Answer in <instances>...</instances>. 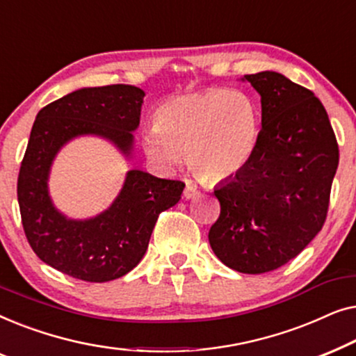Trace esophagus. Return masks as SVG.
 <instances>
[{
	"mask_svg": "<svg viewBox=\"0 0 356 356\" xmlns=\"http://www.w3.org/2000/svg\"><path fill=\"white\" fill-rule=\"evenodd\" d=\"M199 194L197 188L194 186L193 183H186V186H184V191H183V196L186 199H194Z\"/></svg>",
	"mask_w": 356,
	"mask_h": 356,
	"instance_id": "obj_1",
	"label": "esophagus"
}]
</instances>
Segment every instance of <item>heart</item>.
<instances>
[{
  "label": "heart",
  "mask_w": 356,
  "mask_h": 356,
  "mask_svg": "<svg viewBox=\"0 0 356 356\" xmlns=\"http://www.w3.org/2000/svg\"><path fill=\"white\" fill-rule=\"evenodd\" d=\"M259 131V106L250 94L207 89L160 105L140 143L150 163L162 172L178 168L188 157L199 178L222 181L251 162Z\"/></svg>",
  "instance_id": "b5f03b06"
}]
</instances>
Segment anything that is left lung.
Returning a JSON list of instances; mask_svg holds the SVG:
<instances>
[{
  "instance_id": "1",
  "label": "left lung",
  "mask_w": 356,
  "mask_h": 356,
  "mask_svg": "<svg viewBox=\"0 0 356 356\" xmlns=\"http://www.w3.org/2000/svg\"><path fill=\"white\" fill-rule=\"evenodd\" d=\"M259 92L262 129L245 170L216 188L220 216L212 251L243 274H264L293 259L327 217L339 144L318 97L274 71L246 74Z\"/></svg>"
}]
</instances>
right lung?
Returning <instances> with one entry per match:
<instances>
[{"label": "right lung", "instance_id": "right-lung-1", "mask_svg": "<svg viewBox=\"0 0 356 356\" xmlns=\"http://www.w3.org/2000/svg\"><path fill=\"white\" fill-rule=\"evenodd\" d=\"M144 95L126 84L87 87L38 111L19 170L17 201L29 245L63 274L95 284L128 274L147 251L160 212L181 197L183 181L140 170H129L113 204L89 220L66 218L48 196L53 159L72 138L100 136L131 154Z\"/></svg>", "mask_w": 356, "mask_h": 356}]
</instances>
